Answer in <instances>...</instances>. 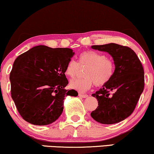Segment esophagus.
Returning a JSON list of instances; mask_svg holds the SVG:
<instances>
[{
	"label": "esophagus",
	"instance_id": "1",
	"mask_svg": "<svg viewBox=\"0 0 154 154\" xmlns=\"http://www.w3.org/2000/svg\"><path fill=\"white\" fill-rule=\"evenodd\" d=\"M79 96L81 97H82V98H86V97H88V94H82V93H79Z\"/></svg>",
	"mask_w": 154,
	"mask_h": 154
}]
</instances>
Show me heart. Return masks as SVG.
Listing matches in <instances>:
<instances>
[{
  "label": "heart",
  "mask_w": 154,
  "mask_h": 154,
  "mask_svg": "<svg viewBox=\"0 0 154 154\" xmlns=\"http://www.w3.org/2000/svg\"><path fill=\"white\" fill-rule=\"evenodd\" d=\"M79 66L86 67L83 71L85 77L72 80L69 85L80 92L88 91L94 85L98 87L106 85L112 79L115 71V63L112 59L93 50L81 52L78 62L73 60H69L65 67L64 73L73 79L78 74Z\"/></svg>",
  "instance_id": "obj_1"
}]
</instances>
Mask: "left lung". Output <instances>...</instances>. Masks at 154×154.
<instances>
[{
    "mask_svg": "<svg viewBox=\"0 0 154 154\" xmlns=\"http://www.w3.org/2000/svg\"><path fill=\"white\" fill-rule=\"evenodd\" d=\"M92 48L109 52L115 63V71L111 81L92 94L97 100L98 106L90 115L102 124L119 123L133 112L144 90L142 64L135 52L127 46L109 43Z\"/></svg>",
    "mask_w": 154,
    "mask_h": 154,
    "instance_id": "left-lung-1",
    "label": "left lung"
}]
</instances>
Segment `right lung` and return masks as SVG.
Listing matches in <instances>:
<instances>
[{"label":"right lung","instance_id":"obj_1","mask_svg":"<svg viewBox=\"0 0 154 154\" xmlns=\"http://www.w3.org/2000/svg\"><path fill=\"white\" fill-rule=\"evenodd\" d=\"M73 54L70 48L38 45L17 57L10 74L11 97L23 119L49 125L62 114L65 97L78 95L64 88L69 83L64 69Z\"/></svg>","mask_w":154,"mask_h":154}]
</instances>
